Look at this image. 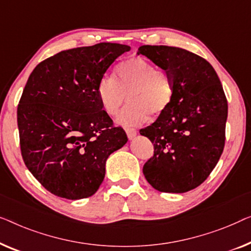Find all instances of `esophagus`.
<instances>
[{
    "label": "esophagus",
    "mask_w": 251,
    "mask_h": 251,
    "mask_svg": "<svg viewBox=\"0 0 251 251\" xmlns=\"http://www.w3.org/2000/svg\"><path fill=\"white\" fill-rule=\"evenodd\" d=\"M125 132L127 134V137H128L129 140H133L137 134V130L135 128H126Z\"/></svg>",
    "instance_id": "1"
}]
</instances>
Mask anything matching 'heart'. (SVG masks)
<instances>
[{
	"mask_svg": "<svg viewBox=\"0 0 251 251\" xmlns=\"http://www.w3.org/2000/svg\"><path fill=\"white\" fill-rule=\"evenodd\" d=\"M99 102L105 114L115 116L116 124L123 127L139 126L152 117L165 114L174 100L175 87L172 77L165 70L157 69L152 62L135 56L119 63L116 79L102 77L97 87Z\"/></svg>",
	"mask_w": 251,
	"mask_h": 251,
	"instance_id": "1",
	"label": "heart"
}]
</instances>
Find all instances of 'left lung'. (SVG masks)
<instances>
[{"label":"left lung","instance_id":"left-lung-1","mask_svg":"<svg viewBox=\"0 0 251 251\" xmlns=\"http://www.w3.org/2000/svg\"><path fill=\"white\" fill-rule=\"evenodd\" d=\"M137 54L167 72L175 87L168 110L140 130L154 148L143 174L158 191L188 192L209 176L223 153L227 119L223 86L207 60L184 49L142 45Z\"/></svg>","mask_w":251,"mask_h":251}]
</instances>
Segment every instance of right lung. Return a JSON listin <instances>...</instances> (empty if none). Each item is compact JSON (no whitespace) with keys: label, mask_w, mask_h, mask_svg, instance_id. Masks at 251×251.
<instances>
[{"label":"right lung","mask_w":251,"mask_h":251,"mask_svg":"<svg viewBox=\"0 0 251 251\" xmlns=\"http://www.w3.org/2000/svg\"><path fill=\"white\" fill-rule=\"evenodd\" d=\"M128 45L99 43L61 51L35 67L17 110L21 156L34 177L60 198L93 196L105 162L127 142L99 102L97 87Z\"/></svg>","instance_id":"obj_1"}]
</instances>
